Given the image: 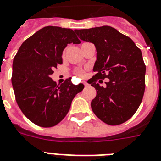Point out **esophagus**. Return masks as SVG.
<instances>
[{"label": "esophagus", "instance_id": "obj_1", "mask_svg": "<svg viewBox=\"0 0 161 161\" xmlns=\"http://www.w3.org/2000/svg\"><path fill=\"white\" fill-rule=\"evenodd\" d=\"M83 84H84L85 87H87V86H88V83H86V82H84V83H83Z\"/></svg>", "mask_w": 161, "mask_h": 161}]
</instances>
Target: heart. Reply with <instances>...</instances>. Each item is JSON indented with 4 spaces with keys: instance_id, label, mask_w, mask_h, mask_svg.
Returning a JSON list of instances; mask_svg holds the SVG:
<instances>
[{
    "instance_id": "1",
    "label": "heart",
    "mask_w": 161,
    "mask_h": 161,
    "mask_svg": "<svg viewBox=\"0 0 161 161\" xmlns=\"http://www.w3.org/2000/svg\"><path fill=\"white\" fill-rule=\"evenodd\" d=\"M66 51H67V48H65V49L63 51V52H62V56H63V57H64V56H65ZM74 74H76L77 76L83 77V74H84V71H83V69H77L74 70Z\"/></svg>"
}]
</instances>
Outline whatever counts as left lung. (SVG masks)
<instances>
[{
  "mask_svg": "<svg viewBox=\"0 0 161 161\" xmlns=\"http://www.w3.org/2000/svg\"><path fill=\"white\" fill-rule=\"evenodd\" d=\"M81 40L97 49L96 73L88 80L97 90L92 101L94 114L109 125H119L133 117L145 92L146 65L141 50L130 37L110 26L74 30ZM108 78L105 87L101 79Z\"/></svg>",
  "mask_w": 161,
  "mask_h": 161,
  "instance_id": "left-lung-1",
  "label": "left lung"
}]
</instances>
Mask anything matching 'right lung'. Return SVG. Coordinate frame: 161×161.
<instances>
[{
  "mask_svg": "<svg viewBox=\"0 0 161 161\" xmlns=\"http://www.w3.org/2000/svg\"><path fill=\"white\" fill-rule=\"evenodd\" d=\"M81 42L69 28L47 26L23 42L13 60L12 85L16 102L24 114L43 128L53 127L68 114L73 99L83 88L71 78L57 84L51 78L62 64L69 43Z\"/></svg>",
  "mask_w": 161,
  "mask_h": 161,
  "instance_id": "obj_1",
  "label": "right lung"
}]
</instances>
